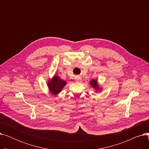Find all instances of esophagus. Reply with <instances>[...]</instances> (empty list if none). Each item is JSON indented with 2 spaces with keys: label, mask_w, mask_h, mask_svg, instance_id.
<instances>
[{
  "label": "esophagus",
  "mask_w": 149,
  "mask_h": 149,
  "mask_svg": "<svg viewBox=\"0 0 149 149\" xmlns=\"http://www.w3.org/2000/svg\"><path fill=\"white\" fill-rule=\"evenodd\" d=\"M81 81V79L80 77H77L75 79V81L77 82H80Z\"/></svg>",
  "instance_id": "34e87169"
}]
</instances>
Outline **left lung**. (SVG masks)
<instances>
[{"mask_svg": "<svg viewBox=\"0 0 149 149\" xmlns=\"http://www.w3.org/2000/svg\"><path fill=\"white\" fill-rule=\"evenodd\" d=\"M90 84L91 86L92 87V88L94 89L95 90V92H97L98 91V92H101L103 90V88L101 87L97 80V79H92L90 81Z\"/></svg>", "mask_w": 149, "mask_h": 149, "instance_id": "obj_1", "label": "left lung"}]
</instances>
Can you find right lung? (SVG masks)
Instances as JSON below:
<instances>
[{
  "label": "right lung",
  "mask_w": 149,
  "mask_h": 149,
  "mask_svg": "<svg viewBox=\"0 0 149 149\" xmlns=\"http://www.w3.org/2000/svg\"><path fill=\"white\" fill-rule=\"evenodd\" d=\"M66 84V81L61 79V78L57 75H54L52 79L48 80L47 82L49 91L54 95L59 94Z\"/></svg>",
  "instance_id": "add662e5"
}]
</instances>
